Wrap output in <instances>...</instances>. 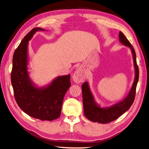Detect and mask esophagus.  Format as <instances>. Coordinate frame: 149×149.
I'll list each match as a JSON object with an SVG mask.
<instances>
[{"mask_svg": "<svg viewBox=\"0 0 149 149\" xmlns=\"http://www.w3.org/2000/svg\"><path fill=\"white\" fill-rule=\"evenodd\" d=\"M86 77V72L82 68L77 69L73 74V79L76 83H79L84 81Z\"/></svg>", "mask_w": 149, "mask_h": 149, "instance_id": "34e87169", "label": "esophagus"}]
</instances>
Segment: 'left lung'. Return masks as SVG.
I'll list each match as a JSON object with an SVG mask.
<instances>
[{
    "label": "left lung",
    "instance_id": "1",
    "mask_svg": "<svg viewBox=\"0 0 149 149\" xmlns=\"http://www.w3.org/2000/svg\"><path fill=\"white\" fill-rule=\"evenodd\" d=\"M119 41L123 45L128 47L130 49L132 57L134 59L135 69V78L130 91L121 102L108 107H101L96 102L94 96L92 94L88 82L82 84V95L84 114L88 120L93 122L100 123H107L114 121L129 109L133 104L136 87L137 85L139 76V71L136 61V54L133 46L121 31L119 32Z\"/></svg>",
    "mask_w": 149,
    "mask_h": 149
}]
</instances>
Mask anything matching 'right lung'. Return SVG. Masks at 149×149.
<instances>
[{
    "label": "right lung",
    "mask_w": 149,
    "mask_h": 149,
    "mask_svg": "<svg viewBox=\"0 0 149 149\" xmlns=\"http://www.w3.org/2000/svg\"><path fill=\"white\" fill-rule=\"evenodd\" d=\"M41 27L32 29L15 49L13 59L11 83L19 107L26 114L39 120H52L59 117L62 103L71 86L70 74L59 76L47 86L39 87L32 81L28 71V45Z\"/></svg>",
    "instance_id": "1"
}]
</instances>
